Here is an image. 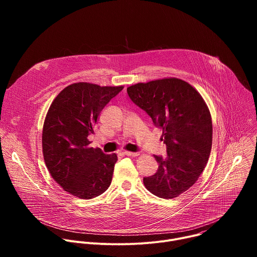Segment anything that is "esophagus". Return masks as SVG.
<instances>
[{"label":"esophagus","mask_w":257,"mask_h":257,"mask_svg":"<svg viewBox=\"0 0 257 257\" xmlns=\"http://www.w3.org/2000/svg\"><path fill=\"white\" fill-rule=\"evenodd\" d=\"M123 155L127 156V157H137L139 154L138 153H131V152H124Z\"/></svg>","instance_id":"1"}]
</instances>
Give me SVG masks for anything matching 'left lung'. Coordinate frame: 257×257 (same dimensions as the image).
Wrapping results in <instances>:
<instances>
[{
    "mask_svg": "<svg viewBox=\"0 0 257 257\" xmlns=\"http://www.w3.org/2000/svg\"><path fill=\"white\" fill-rule=\"evenodd\" d=\"M131 100L163 130L167 157L155 156L157 173L143 183L156 196L171 199L188 190L208 161L212 123L201 95L189 83L166 78L127 88Z\"/></svg>",
    "mask_w": 257,
    "mask_h": 257,
    "instance_id": "left-lung-1",
    "label": "left lung"
}]
</instances>
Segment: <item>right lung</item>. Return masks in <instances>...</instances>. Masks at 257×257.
I'll return each instance as SVG.
<instances>
[{"label":"right lung","mask_w":257,"mask_h":257,"mask_svg":"<svg viewBox=\"0 0 257 257\" xmlns=\"http://www.w3.org/2000/svg\"><path fill=\"white\" fill-rule=\"evenodd\" d=\"M123 86L79 82L64 88L51 104L43 130V153L53 179L70 194L90 199L111 185L116 154L90 148L88 136L102 108Z\"/></svg>","instance_id":"1"}]
</instances>
